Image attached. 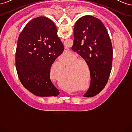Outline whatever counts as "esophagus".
<instances>
[{
	"instance_id": "1",
	"label": "esophagus",
	"mask_w": 132,
	"mask_h": 132,
	"mask_svg": "<svg viewBox=\"0 0 132 132\" xmlns=\"http://www.w3.org/2000/svg\"><path fill=\"white\" fill-rule=\"evenodd\" d=\"M61 41H62V42H63V41H64V39L62 38V39H61ZM68 52H69V49L67 48H65V50H64V53H67Z\"/></svg>"
}]
</instances>
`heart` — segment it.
<instances>
[{
    "instance_id": "1",
    "label": "heart",
    "mask_w": 132,
    "mask_h": 132,
    "mask_svg": "<svg viewBox=\"0 0 132 132\" xmlns=\"http://www.w3.org/2000/svg\"><path fill=\"white\" fill-rule=\"evenodd\" d=\"M57 65V66H58V67H59L60 68H63V67H64V64H63V63H62V62H58V63H55V65ZM50 75L51 76V77H53L54 76V74H53V73L52 72V71L51 70L50 71ZM55 78V79H56V80H59V78H58V77H54ZM77 81H77L76 80V81H72V82H77Z\"/></svg>"
}]
</instances>
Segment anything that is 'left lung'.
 <instances>
[{
	"label": "left lung",
	"mask_w": 132,
	"mask_h": 132,
	"mask_svg": "<svg viewBox=\"0 0 132 132\" xmlns=\"http://www.w3.org/2000/svg\"><path fill=\"white\" fill-rule=\"evenodd\" d=\"M74 36L71 48L85 60L90 71V85L84 97H93L103 90L110 77L113 56L111 39L100 20L91 15L76 22Z\"/></svg>",
	"instance_id": "obj_1"
}]
</instances>
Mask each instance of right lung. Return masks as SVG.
Here are the masks:
<instances>
[{
	"mask_svg": "<svg viewBox=\"0 0 132 132\" xmlns=\"http://www.w3.org/2000/svg\"><path fill=\"white\" fill-rule=\"evenodd\" d=\"M51 20L40 16L28 22L20 34L15 64L22 85L41 97L57 96L59 91L50 79L52 65L64 51Z\"/></svg>",
	"mask_w": 132,
	"mask_h": 132,
	"instance_id": "add662e5",
	"label": "right lung"
}]
</instances>
